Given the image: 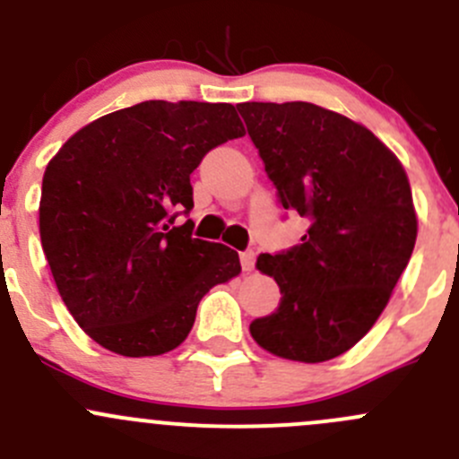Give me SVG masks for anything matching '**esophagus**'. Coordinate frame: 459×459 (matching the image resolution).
<instances>
[{
  "label": "esophagus",
  "mask_w": 459,
  "mask_h": 459,
  "mask_svg": "<svg viewBox=\"0 0 459 459\" xmlns=\"http://www.w3.org/2000/svg\"><path fill=\"white\" fill-rule=\"evenodd\" d=\"M239 262H242L244 271H253V266H255V253L253 251L239 253Z\"/></svg>",
  "instance_id": "34e87169"
}]
</instances>
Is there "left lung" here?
Wrapping results in <instances>:
<instances>
[{"label":"left lung","instance_id":"left-lung-1","mask_svg":"<svg viewBox=\"0 0 459 459\" xmlns=\"http://www.w3.org/2000/svg\"><path fill=\"white\" fill-rule=\"evenodd\" d=\"M238 110L281 206L308 220L302 244L257 257L281 299L251 335L277 358L326 362L371 331L409 264L418 238L409 178L367 126L322 106Z\"/></svg>","mask_w":459,"mask_h":459}]
</instances>
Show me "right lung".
<instances>
[{"label": "right lung", "mask_w": 459, "mask_h": 459, "mask_svg": "<svg viewBox=\"0 0 459 459\" xmlns=\"http://www.w3.org/2000/svg\"><path fill=\"white\" fill-rule=\"evenodd\" d=\"M244 133L233 104L151 100L91 122L48 161L41 248L97 344L126 358L169 353L188 337L204 295L239 275L233 248L175 220L191 212L202 157Z\"/></svg>", "instance_id": "1"}]
</instances>
